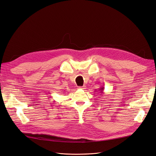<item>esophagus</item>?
<instances>
[{"instance_id": "obj_1", "label": "esophagus", "mask_w": 156, "mask_h": 156, "mask_svg": "<svg viewBox=\"0 0 156 156\" xmlns=\"http://www.w3.org/2000/svg\"><path fill=\"white\" fill-rule=\"evenodd\" d=\"M78 88H79V89H82V90H83V89L85 88V87H84V86H83V87H79Z\"/></svg>"}]
</instances>
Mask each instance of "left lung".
<instances>
[{
  "instance_id": "obj_1",
  "label": "left lung",
  "mask_w": 156,
  "mask_h": 156,
  "mask_svg": "<svg viewBox=\"0 0 156 156\" xmlns=\"http://www.w3.org/2000/svg\"><path fill=\"white\" fill-rule=\"evenodd\" d=\"M104 88H105L104 87H101V88H100L99 89V90H101V91H100V92H101V94H102V93H103V91L104 90Z\"/></svg>"
}]
</instances>
